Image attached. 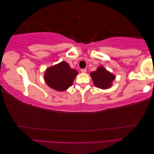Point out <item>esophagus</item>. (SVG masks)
<instances>
[{
  "label": "esophagus",
  "instance_id": "34e87169",
  "mask_svg": "<svg viewBox=\"0 0 154 154\" xmlns=\"http://www.w3.org/2000/svg\"><path fill=\"white\" fill-rule=\"evenodd\" d=\"M81 72L82 73H86L87 72V69H81Z\"/></svg>",
  "mask_w": 154,
  "mask_h": 154
}]
</instances>
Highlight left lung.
Segmentation results:
<instances>
[{
  "label": "left lung",
  "mask_w": 154,
  "mask_h": 154,
  "mask_svg": "<svg viewBox=\"0 0 154 154\" xmlns=\"http://www.w3.org/2000/svg\"><path fill=\"white\" fill-rule=\"evenodd\" d=\"M94 85L101 89H108L111 87L112 82L115 80V75L106 70L102 66L99 67L96 71L91 72Z\"/></svg>",
  "instance_id": "1"
}]
</instances>
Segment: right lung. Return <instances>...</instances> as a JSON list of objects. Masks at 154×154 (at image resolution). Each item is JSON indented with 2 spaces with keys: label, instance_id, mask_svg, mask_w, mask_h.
<instances>
[{
  "label": "right lung",
  "instance_id": "obj_1",
  "mask_svg": "<svg viewBox=\"0 0 154 154\" xmlns=\"http://www.w3.org/2000/svg\"><path fill=\"white\" fill-rule=\"evenodd\" d=\"M77 74L76 70L72 69L66 62L62 61L48 68L45 72L44 79L50 88L63 91L72 86Z\"/></svg>",
  "mask_w": 154,
  "mask_h": 154
}]
</instances>
